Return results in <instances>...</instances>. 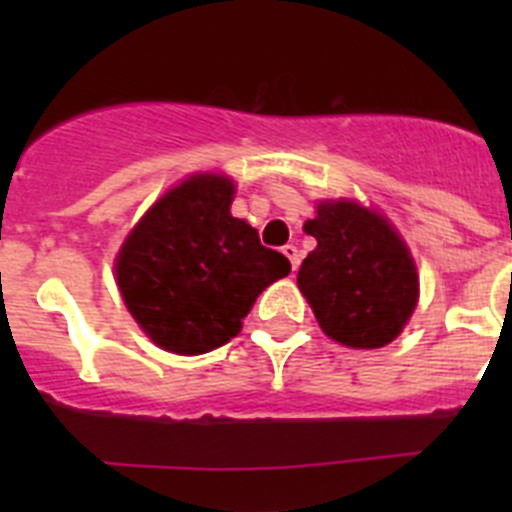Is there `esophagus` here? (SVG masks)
Wrapping results in <instances>:
<instances>
[{
  "instance_id": "1",
  "label": "esophagus",
  "mask_w": 512,
  "mask_h": 512,
  "mask_svg": "<svg viewBox=\"0 0 512 512\" xmlns=\"http://www.w3.org/2000/svg\"><path fill=\"white\" fill-rule=\"evenodd\" d=\"M282 253L289 259V264H292V271H297V266H300V251H297V246L287 243V246L282 248Z\"/></svg>"
}]
</instances>
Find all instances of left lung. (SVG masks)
<instances>
[{
    "label": "left lung",
    "instance_id": "1",
    "mask_svg": "<svg viewBox=\"0 0 512 512\" xmlns=\"http://www.w3.org/2000/svg\"><path fill=\"white\" fill-rule=\"evenodd\" d=\"M305 233L318 248L297 284L325 336L351 348H382L400 336L418 302L413 256L387 220L356 202H323Z\"/></svg>",
    "mask_w": 512,
    "mask_h": 512
}]
</instances>
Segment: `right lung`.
Segmentation results:
<instances>
[{"instance_id":"add662e5","label":"right lung","mask_w":512,"mask_h":512,"mask_svg":"<svg viewBox=\"0 0 512 512\" xmlns=\"http://www.w3.org/2000/svg\"><path fill=\"white\" fill-rule=\"evenodd\" d=\"M233 182L200 174L166 192L117 256V287L156 346L207 354L238 336L256 297L292 264L230 215Z\"/></svg>"}]
</instances>
